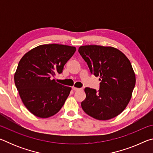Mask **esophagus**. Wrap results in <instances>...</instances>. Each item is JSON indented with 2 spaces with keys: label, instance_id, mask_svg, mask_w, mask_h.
<instances>
[{
  "label": "esophagus",
  "instance_id": "esophagus-1",
  "mask_svg": "<svg viewBox=\"0 0 153 153\" xmlns=\"http://www.w3.org/2000/svg\"><path fill=\"white\" fill-rule=\"evenodd\" d=\"M72 89L75 90V91H77V90H83L82 88H76V87H73V88H72Z\"/></svg>",
  "mask_w": 153,
  "mask_h": 153
}]
</instances>
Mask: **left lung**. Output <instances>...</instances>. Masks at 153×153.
Here are the masks:
<instances>
[{
  "label": "left lung",
  "mask_w": 153,
  "mask_h": 153,
  "mask_svg": "<svg viewBox=\"0 0 153 153\" xmlns=\"http://www.w3.org/2000/svg\"><path fill=\"white\" fill-rule=\"evenodd\" d=\"M78 51L90 72L99 77L98 92L90 88L81 103L87 115L98 120H108L123 112L130 100L136 75L130 61L122 52L112 46L86 45Z\"/></svg>",
  "instance_id": "8db88e82"
}]
</instances>
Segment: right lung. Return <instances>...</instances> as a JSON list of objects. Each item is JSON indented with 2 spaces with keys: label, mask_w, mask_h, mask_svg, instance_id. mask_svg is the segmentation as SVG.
<instances>
[{
  "label": "right lung",
  "mask_w": 153,
  "mask_h": 153,
  "mask_svg": "<svg viewBox=\"0 0 153 153\" xmlns=\"http://www.w3.org/2000/svg\"><path fill=\"white\" fill-rule=\"evenodd\" d=\"M76 51L71 46L42 45L21 59L15 73V84L25 107L36 117H50L63 106L71 88L59 84L53 77L62 73Z\"/></svg>",
  "instance_id": "1"
}]
</instances>
